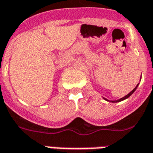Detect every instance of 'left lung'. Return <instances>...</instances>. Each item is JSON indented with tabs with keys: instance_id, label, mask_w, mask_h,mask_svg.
I'll return each instance as SVG.
<instances>
[{
	"instance_id": "1",
	"label": "left lung",
	"mask_w": 153,
	"mask_h": 153,
	"mask_svg": "<svg viewBox=\"0 0 153 153\" xmlns=\"http://www.w3.org/2000/svg\"><path fill=\"white\" fill-rule=\"evenodd\" d=\"M140 80H141V77H140ZM139 84H140V83H138V84H137V85H136V87H135V88H134V89H133V90H132V91H131V92H130V93H128V94H127V95H126V96H125V97H123V98H120V99L117 100H109L106 99V98H105V97H103V99L105 100H106V101H108V102H112V103L121 102V101H123V100H126V99H127V98H129V97H131V95H132V94L134 93V91H135V90H136L137 88H138V86H139Z\"/></svg>"
}]
</instances>
